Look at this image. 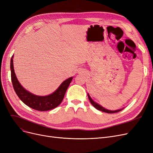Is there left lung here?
Returning <instances> with one entry per match:
<instances>
[{
    "label": "left lung",
    "instance_id": "left-lung-1",
    "mask_svg": "<svg viewBox=\"0 0 153 153\" xmlns=\"http://www.w3.org/2000/svg\"><path fill=\"white\" fill-rule=\"evenodd\" d=\"M88 98H89V100L90 101L91 103L93 105V106L94 108H96V109H98L100 111H102V112H106V113H108V114H113V113H117V112H120V111L122 110H114V111H112V110H106L105 108H104L103 106H100V105H98V103H96L95 102H94V101L92 100L91 97L89 96V95L88 94Z\"/></svg>",
    "mask_w": 153,
    "mask_h": 153
}]
</instances>
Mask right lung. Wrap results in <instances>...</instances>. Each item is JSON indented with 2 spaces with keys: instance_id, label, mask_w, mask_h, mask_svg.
Masks as SVG:
<instances>
[{
  "instance_id": "right-lung-1",
  "label": "right lung",
  "mask_w": 153,
  "mask_h": 153,
  "mask_svg": "<svg viewBox=\"0 0 153 153\" xmlns=\"http://www.w3.org/2000/svg\"><path fill=\"white\" fill-rule=\"evenodd\" d=\"M11 59V77L13 86L16 94L23 103L34 110L38 111H47L53 109L59 106L65 95L69 85L73 79V77L68 78L64 81L61 85L53 93L47 96H36L28 92L23 87L18 81L13 68V57Z\"/></svg>"
}]
</instances>
